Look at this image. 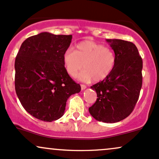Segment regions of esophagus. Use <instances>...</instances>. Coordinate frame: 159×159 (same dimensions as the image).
<instances>
[{
  "mask_svg": "<svg viewBox=\"0 0 159 159\" xmlns=\"http://www.w3.org/2000/svg\"><path fill=\"white\" fill-rule=\"evenodd\" d=\"M86 89V85H84V84H82L81 85V89L82 90H84V89Z\"/></svg>",
  "mask_w": 159,
  "mask_h": 159,
  "instance_id": "esophagus-1",
  "label": "esophagus"
}]
</instances>
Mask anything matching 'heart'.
Listing matches in <instances>:
<instances>
[{
  "label": "heart",
  "mask_w": 159,
  "mask_h": 159,
  "mask_svg": "<svg viewBox=\"0 0 159 159\" xmlns=\"http://www.w3.org/2000/svg\"><path fill=\"white\" fill-rule=\"evenodd\" d=\"M76 48V51L67 49L62 57L70 76H76L83 65L85 70L79 76L83 81H102L111 74L116 64V55L111 48L89 40L80 42Z\"/></svg>",
  "instance_id": "1"
}]
</instances>
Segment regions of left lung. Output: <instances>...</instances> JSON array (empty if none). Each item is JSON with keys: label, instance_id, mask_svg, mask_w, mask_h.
Here are the masks:
<instances>
[{"label": "left lung", "instance_id": "left-lung-1", "mask_svg": "<svg viewBox=\"0 0 159 159\" xmlns=\"http://www.w3.org/2000/svg\"><path fill=\"white\" fill-rule=\"evenodd\" d=\"M116 55L113 71L101 82L91 86L98 98L89 111L96 120L114 123L133 111L142 87L143 61L131 42L107 39Z\"/></svg>", "mask_w": 159, "mask_h": 159}]
</instances>
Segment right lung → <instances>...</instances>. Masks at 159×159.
Segmentation results:
<instances>
[{
    "instance_id": "add662e5",
    "label": "right lung",
    "mask_w": 159,
    "mask_h": 159,
    "mask_svg": "<svg viewBox=\"0 0 159 159\" xmlns=\"http://www.w3.org/2000/svg\"><path fill=\"white\" fill-rule=\"evenodd\" d=\"M72 35L42 32L27 38L15 61L16 92L25 110L34 118L52 122L64 115L66 102L81 90L63 64Z\"/></svg>"
}]
</instances>
